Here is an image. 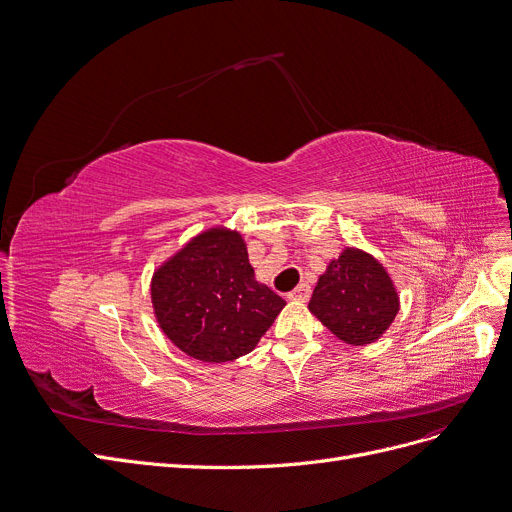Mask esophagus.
Returning <instances> with one entry per match:
<instances>
[{
	"instance_id": "esophagus-1",
	"label": "esophagus",
	"mask_w": 512,
	"mask_h": 512,
	"mask_svg": "<svg viewBox=\"0 0 512 512\" xmlns=\"http://www.w3.org/2000/svg\"><path fill=\"white\" fill-rule=\"evenodd\" d=\"M287 297L293 299V301H308V297H310V285H306V282H301V285H299L297 289H293Z\"/></svg>"
}]
</instances>
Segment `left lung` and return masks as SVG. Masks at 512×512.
Wrapping results in <instances>:
<instances>
[{"label": "left lung", "instance_id": "8db88e82", "mask_svg": "<svg viewBox=\"0 0 512 512\" xmlns=\"http://www.w3.org/2000/svg\"><path fill=\"white\" fill-rule=\"evenodd\" d=\"M308 308L342 342L365 346L392 325L399 295L382 263L358 249H346L318 278Z\"/></svg>", "mask_w": 512, "mask_h": 512}]
</instances>
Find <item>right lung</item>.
Listing matches in <instances>:
<instances>
[{"instance_id": "add662e5", "label": "right lung", "mask_w": 512, "mask_h": 512, "mask_svg": "<svg viewBox=\"0 0 512 512\" xmlns=\"http://www.w3.org/2000/svg\"><path fill=\"white\" fill-rule=\"evenodd\" d=\"M160 329L179 350L204 363L249 354L287 301L259 285L238 232H202L151 280Z\"/></svg>"}]
</instances>
